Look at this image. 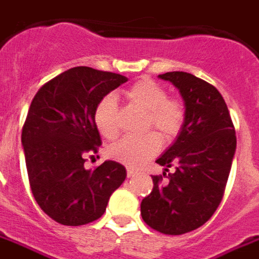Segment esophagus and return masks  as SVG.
Instances as JSON below:
<instances>
[{
	"label": "esophagus",
	"mask_w": 259,
	"mask_h": 259,
	"mask_svg": "<svg viewBox=\"0 0 259 259\" xmlns=\"http://www.w3.org/2000/svg\"><path fill=\"white\" fill-rule=\"evenodd\" d=\"M134 175H136V171L132 168H127V177L132 178V177H134Z\"/></svg>",
	"instance_id": "1"
}]
</instances>
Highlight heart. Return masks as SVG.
Listing matches in <instances>:
<instances>
[{
	"instance_id": "heart-1",
	"label": "heart",
	"mask_w": 259,
	"mask_h": 259,
	"mask_svg": "<svg viewBox=\"0 0 259 259\" xmlns=\"http://www.w3.org/2000/svg\"><path fill=\"white\" fill-rule=\"evenodd\" d=\"M130 103L147 112L144 130L155 129L164 140L179 133L185 122V108L177 99L168 98L164 87L151 78H141L125 91ZM94 122L100 136L112 140L118 134V104L112 95L99 100L94 111ZM155 133L140 137H125L108 148V156L130 168H136L151 159L160 149V138Z\"/></svg>"
}]
</instances>
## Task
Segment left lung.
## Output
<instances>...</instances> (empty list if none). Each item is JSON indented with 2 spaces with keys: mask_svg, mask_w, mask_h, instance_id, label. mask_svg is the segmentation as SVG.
<instances>
[{
  "mask_svg": "<svg viewBox=\"0 0 259 259\" xmlns=\"http://www.w3.org/2000/svg\"><path fill=\"white\" fill-rule=\"evenodd\" d=\"M159 78L172 82L185 102V122L175 143L156 160L164 167L141 202L143 220L165 235H182L204 226L226 190L236 149V136L222 94L186 72ZM174 167L172 174L168 172ZM169 173L168 181L162 178Z\"/></svg>",
  "mask_w": 259,
  "mask_h": 259,
  "instance_id": "left-lung-1",
  "label": "left lung"
}]
</instances>
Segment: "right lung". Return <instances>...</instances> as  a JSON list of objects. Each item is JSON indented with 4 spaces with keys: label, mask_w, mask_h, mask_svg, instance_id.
<instances>
[{
    "label": "right lung",
    "mask_w": 259,
    "mask_h": 259,
    "mask_svg": "<svg viewBox=\"0 0 259 259\" xmlns=\"http://www.w3.org/2000/svg\"><path fill=\"white\" fill-rule=\"evenodd\" d=\"M127 81L122 74L77 66L37 91L21 132L32 194L47 216L62 226H84L102 217L126 178L112 160L85 169L102 144L94 122L99 100Z\"/></svg>",
    "instance_id": "obj_1"
}]
</instances>
